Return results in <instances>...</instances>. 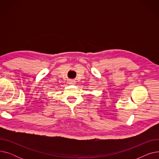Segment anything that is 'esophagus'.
Returning <instances> with one entry per match:
<instances>
[{
	"mask_svg": "<svg viewBox=\"0 0 159 159\" xmlns=\"http://www.w3.org/2000/svg\"><path fill=\"white\" fill-rule=\"evenodd\" d=\"M70 83L71 84H75V80H71Z\"/></svg>",
	"mask_w": 159,
	"mask_h": 159,
	"instance_id": "1",
	"label": "esophagus"
}]
</instances>
